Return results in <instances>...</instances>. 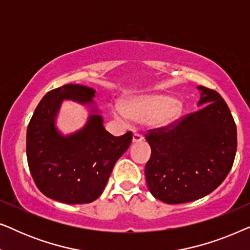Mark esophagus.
I'll use <instances>...</instances> for the list:
<instances>
[{"instance_id": "34e87169", "label": "esophagus", "mask_w": 250, "mask_h": 250, "mask_svg": "<svg viewBox=\"0 0 250 250\" xmlns=\"http://www.w3.org/2000/svg\"><path fill=\"white\" fill-rule=\"evenodd\" d=\"M142 140H143V136L141 134H139V133H134V134H133V139H132L133 143H139L141 142Z\"/></svg>"}]
</instances>
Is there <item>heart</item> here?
Here are the masks:
<instances>
[{"instance_id": "heart-1", "label": "heart", "mask_w": 250, "mask_h": 250, "mask_svg": "<svg viewBox=\"0 0 250 250\" xmlns=\"http://www.w3.org/2000/svg\"><path fill=\"white\" fill-rule=\"evenodd\" d=\"M184 104L180 99L169 98L162 93L136 95L127 99L122 104L112 105L114 117L122 124H128L131 119L145 121L150 128H165L181 117Z\"/></svg>"}]
</instances>
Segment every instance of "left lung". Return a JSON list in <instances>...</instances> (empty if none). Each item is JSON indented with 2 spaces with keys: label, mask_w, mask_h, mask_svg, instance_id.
<instances>
[{
  "label": "left lung",
  "mask_w": 250,
  "mask_h": 250,
  "mask_svg": "<svg viewBox=\"0 0 250 250\" xmlns=\"http://www.w3.org/2000/svg\"><path fill=\"white\" fill-rule=\"evenodd\" d=\"M197 111L168 127L151 129L145 174L148 189L166 204L200 199L216 189L230 172L237 151V127L216 91L198 86Z\"/></svg>",
  "instance_id": "obj_1"
}]
</instances>
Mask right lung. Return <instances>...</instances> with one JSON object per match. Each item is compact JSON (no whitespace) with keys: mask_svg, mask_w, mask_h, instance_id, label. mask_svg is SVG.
Masks as SVG:
<instances>
[{"mask_svg":"<svg viewBox=\"0 0 250 250\" xmlns=\"http://www.w3.org/2000/svg\"><path fill=\"white\" fill-rule=\"evenodd\" d=\"M94 97L92 87L66 84L47 92L34 111L27 128V160L36 187L47 198L70 205L98 199L116 162L131 146V132L114 136L105 131ZM64 100L91 111L87 124L68 136L55 125Z\"/></svg>","mask_w":250,"mask_h":250,"instance_id":"add662e5","label":"right lung"}]
</instances>
